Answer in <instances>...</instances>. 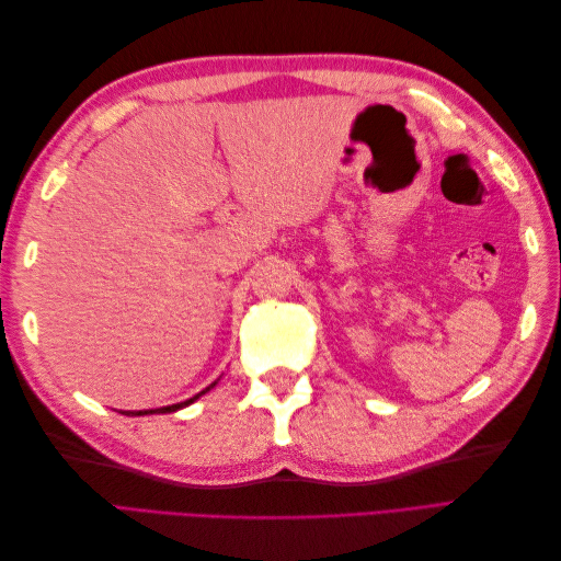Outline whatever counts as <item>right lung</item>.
I'll return each instance as SVG.
<instances>
[{"instance_id":"add662e5","label":"right lung","mask_w":561,"mask_h":561,"mask_svg":"<svg viewBox=\"0 0 561 561\" xmlns=\"http://www.w3.org/2000/svg\"><path fill=\"white\" fill-rule=\"evenodd\" d=\"M217 383V381H215ZM215 383H210L206 390H201L198 396H194V398H190V400H184V402H178V404H168V407H161V410H145V412H128V416H145V414H157V412H161V414H168V412H178V410H182V407H186V404H192L194 400H198L203 393H208V390L215 386ZM122 414H126V412H122Z\"/></svg>"}]
</instances>
